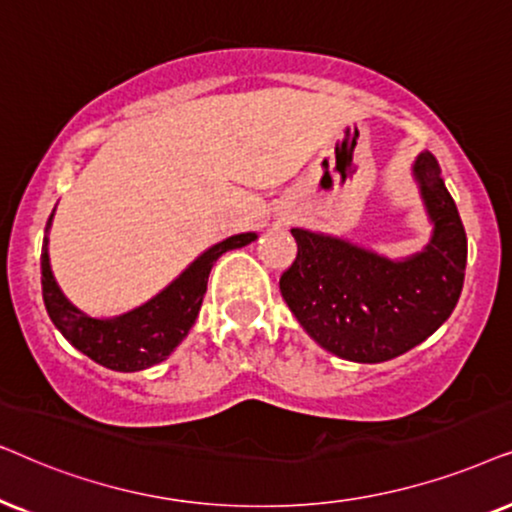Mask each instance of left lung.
Returning <instances> with one entry per match:
<instances>
[{
  "label": "left lung",
  "instance_id": "1",
  "mask_svg": "<svg viewBox=\"0 0 512 512\" xmlns=\"http://www.w3.org/2000/svg\"><path fill=\"white\" fill-rule=\"evenodd\" d=\"M431 241L403 260L346 238L292 229L297 257L281 276V295L299 325L325 351L353 363H384L433 335L452 316L466 276L468 241L438 159L412 166Z\"/></svg>",
  "mask_w": 512,
  "mask_h": 512
}]
</instances>
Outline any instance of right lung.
<instances>
[{"mask_svg":"<svg viewBox=\"0 0 512 512\" xmlns=\"http://www.w3.org/2000/svg\"><path fill=\"white\" fill-rule=\"evenodd\" d=\"M53 213L46 222L42 245V295L46 311L60 335L74 349L107 370L117 372H140L163 363L196 323L213 264L224 252L243 248L257 238L255 231L224 238L203 250L175 281H170L159 295L147 299L145 304L121 313V316L95 318L74 306L53 276L49 260V229Z\"/></svg>","mask_w":512,"mask_h":512,"instance_id":"add662e5","label":"right lung"}]
</instances>
